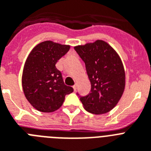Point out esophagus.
I'll return each instance as SVG.
<instances>
[{
  "label": "esophagus",
  "mask_w": 151,
  "mask_h": 151,
  "mask_svg": "<svg viewBox=\"0 0 151 151\" xmlns=\"http://www.w3.org/2000/svg\"><path fill=\"white\" fill-rule=\"evenodd\" d=\"M73 89H74V91H75V92H76V89H77V86H76V85H74V86H73Z\"/></svg>",
  "instance_id": "34e87169"
}]
</instances>
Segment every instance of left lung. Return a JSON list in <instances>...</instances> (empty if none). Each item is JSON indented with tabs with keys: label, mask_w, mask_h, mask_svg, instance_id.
<instances>
[{
	"label": "left lung",
	"mask_w": 151,
	"mask_h": 151,
	"mask_svg": "<svg viewBox=\"0 0 151 151\" xmlns=\"http://www.w3.org/2000/svg\"><path fill=\"white\" fill-rule=\"evenodd\" d=\"M74 48L85 62L91 83L90 93L80 97L83 106L93 114L108 113L116 106L125 89V71L119 55L103 40Z\"/></svg>",
	"instance_id": "8db88e82"
}]
</instances>
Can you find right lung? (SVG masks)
I'll use <instances>...</instances> for the list:
<instances>
[{"mask_svg":"<svg viewBox=\"0 0 151 151\" xmlns=\"http://www.w3.org/2000/svg\"><path fill=\"white\" fill-rule=\"evenodd\" d=\"M70 46L52 41L41 42L26 59L22 73V88L26 99L37 110L52 113L62 106L65 95L73 92L65 85L56 62L68 52Z\"/></svg>","mask_w":151,"mask_h":151,"instance_id":"right-lung-1","label":"right lung"}]
</instances>
